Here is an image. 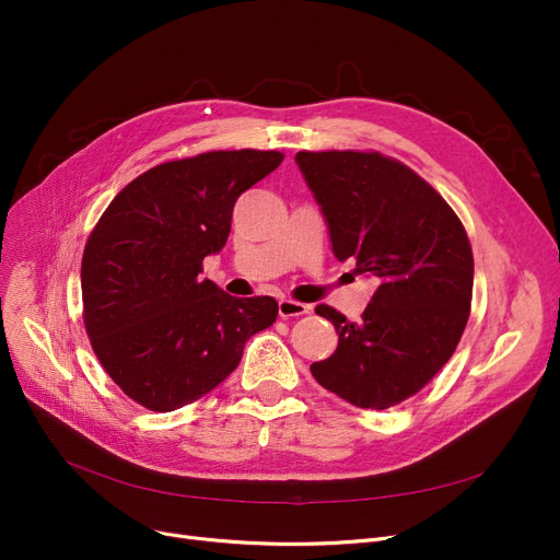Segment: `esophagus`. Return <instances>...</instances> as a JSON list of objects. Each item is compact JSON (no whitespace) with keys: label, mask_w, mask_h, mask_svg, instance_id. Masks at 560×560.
Masks as SVG:
<instances>
[{"label":"esophagus","mask_w":560,"mask_h":560,"mask_svg":"<svg viewBox=\"0 0 560 560\" xmlns=\"http://www.w3.org/2000/svg\"><path fill=\"white\" fill-rule=\"evenodd\" d=\"M311 311V306L302 304V302H295V300H279V315L285 319V317H300V315H306Z\"/></svg>","instance_id":"obj_1"}]
</instances>
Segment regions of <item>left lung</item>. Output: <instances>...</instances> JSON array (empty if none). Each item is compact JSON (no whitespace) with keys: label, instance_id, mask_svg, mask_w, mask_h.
I'll return each instance as SVG.
<instances>
[{"label":"left lung","instance_id":"obj_1","mask_svg":"<svg viewBox=\"0 0 560 560\" xmlns=\"http://www.w3.org/2000/svg\"><path fill=\"white\" fill-rule=\"evenodd\" d=\"M338 260L376 281L361 322L331 306L338 347L311 374L359 408L384 410L422 390L463 336L475 260L467 233L424 179L376 152H298Z\"/></svg>","mask_w":560,"mask_h":560}]
</instances>
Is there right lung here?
<instances>
[{
    "label": "right lung",
    "mask_w": 560,
    "mask_h": 560,
    "mask_svg": "<svg viewBox=\"0 0 560 560\" xmlns=\"http://www.w3.org/2000/svg\"><path fill=\"white\" fill-rule=\"evenodd\" d=\"M279 152H209L156 165L120 190L81 260L83 322L108 376L170 413L238 368L245 342L277 319L272 298H231L201 262L229 238L238 197Z\"/></svg>",
    "instance_id": "1"
}]
</instances>
